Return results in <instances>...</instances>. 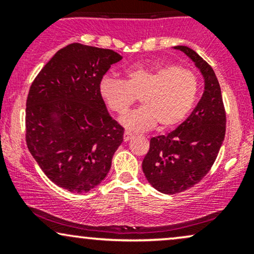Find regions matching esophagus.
I'll return each instance as SVG.
<instances>
[{"mask_svg": "<svg viewBox=\"0 0 254 254\" xmlns=\"http://www.w3.org/2000/svg\"><path fill=\"white\" fill-rule=\"evenodd\" d=\"M132 137H133V135L131 132H129V131H125V132H124V141L125 142L130 141V139L132 138Z\"/></svg>", "mask_w": 254, "mask_h": 254, "instance_id": "esophagus-1", "label": "esophagus"}]
</instances>
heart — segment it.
<instances>
[{
  "label": "heart",
  "mask_w": 254,
  "mask_h": 254,
  "mask_svg": "<svg viewBox=\"0 0 254 254\" xmlns=\"http://www.w3.org/2000/svg\"><path fill=\"white\" fill-rule=\"evenodd\" d=\"M100 94L109 109L124 115L139 97L142 106L121 118L130 131H145L159 124L168 130L188 117L199 92V78L190 69L176 64L135 66L127 71V81L104 76Z\"/></svg>",
  "instance_id": "obj_1"
}]
</instances>
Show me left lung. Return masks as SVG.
I'll use <instances>...</instances> for the list:
<instances>
[{
  "instance_id": "obj_1",
  "label": "left lung",
  "mask_w": 254,
  "mask_h": 254,
  "mask_svg": "<svg viewBox=\"0 0 254 254\" xmlns=\"http://www.w3.org/2000/svg\"><path fill=\"white\" fill-rule=\"evenodd\" d=\"M174 49L199 69L204 92L184 123L167 135L150 139L142 170L150 185L166 194L179 193L199 183L214 165L226 135V111L215 71L192 49L183 45Z\"/></svg>"
}]
</instances>
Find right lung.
I'll return each mask as SVG.
<instances>
[{"label": "right lung", "mask_w": 254, "mask_h": 254, "mask_svg": "<svg viewBox=\"0 0 254 254\" xmlns=\"http://www.w3.org/2000/svg\"><path fill=\"white\" fill-rule=\"evenodd\" d=\"M122 56L69 44L32 83L26 101V143L45 173L64 190L84 193L109 173L124 129L107 112L101 78Z\"/></svg>", "instance_id": "right-lung-1"}]
</instances>
